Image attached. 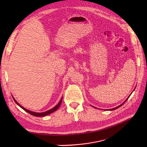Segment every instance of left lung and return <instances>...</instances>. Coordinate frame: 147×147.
I'll return each mask as SVG.
<instances>
[{
	"mask_svg": "<svg viewBox=\"0 0 147 147\" xmlns=\"http://www.w3.org/2000/svg\"><path fill=\"white\" fill-rule=\"evenodd\" d=\"M131 94H132V93H131ZM131 94H130V95H129V96H131ZM129 97H127V99H126V100H125V101H124V102H123V104H121V105H119V106H118V107H115V108H114V109H109V110H115V109H118V108H119V107H121V106H122V105H123V104H124V103H125V102H126V100H127V99H128V98H129Z\"/></svg>",
	"mask_w": 147,
	"mask_h": 147,
	"instance_id": "obj_1",
	"label": "left lung"
}]
</instances>
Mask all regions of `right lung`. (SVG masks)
I'll return each instance as SVG.
<instances>
[{
	"label": "right lung",
	"mask_w": 147,
	"mask_h": 147,
	"mask_svg": "<svg viewBox=\"0 0 147 147\" xmlns=\"http://www.w3.org/2000/svg\"><path fill=\"white\" fill-rule=\"evenodd\" d=\"M13 97V96H12ZM13 100H14V101L16 102V104L18 105H19L21 108H22L24 110H25L26 112H27L28 113H29V114H30V115H33V116H34V117H45V116H47V115H50V114H51V113H52L53 112H55V111L58 109L59 107V106L61 105V102H62V100H63V97H62L61 98V100L59 101V102L58 104H57L55 107H53V109H50V110H48V111H46V112H42V113H38V112H32V111H30V110H28V109H25V108H24L23 107H22L20 104H18V102L15 100V99L14 98V97H13Z\"/></svg>",
	"instance_id": "obj_1"
}]
</instances>
